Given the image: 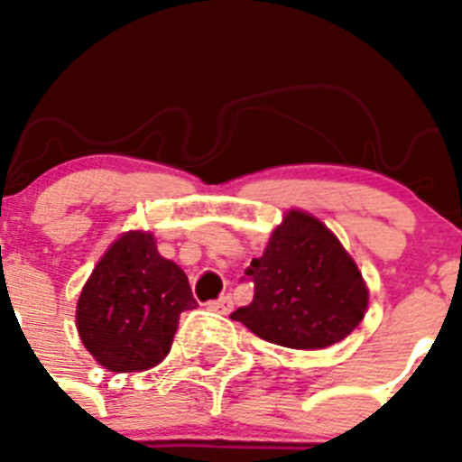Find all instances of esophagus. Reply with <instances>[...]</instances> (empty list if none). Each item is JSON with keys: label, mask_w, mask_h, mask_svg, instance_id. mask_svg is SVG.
Here are the masks:
<instances>
[{"label": "esophagus", "mask_w": 462, "mask_h": 462, "mask_svg": "<svg viewBox=\"0 0 462 462\" xmlns=\"http://www.w3.org/2000/svg\"><path fill=\"white\" fill-rule=\"evenodd\" d=\"M208 309H211L213 313H218V316H230V313H232V296L230 294L220 296L218 301L208 303Z\"/></svg>", "instance_id": "1"}]
</instances>
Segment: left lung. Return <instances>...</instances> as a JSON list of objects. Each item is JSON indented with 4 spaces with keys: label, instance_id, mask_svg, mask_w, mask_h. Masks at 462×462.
<instances>
[{
    "label": "left lung",
    "instance_id": "1",
    "mask_svg": "<svg viewBox=\"0 0 462 462\" xmlns=\"http://www.w3.org/2000/svg\"><path fill=\"white\" fill-rule=\"evenodd\" d=\"M246 277L254 301L235 310L232 320L270 344L303 351L332 346L365 316L361 270L328 225L303 211L284 216Z\"/></svg>",
    "mask_w": 462,
    "mask_h": 462
}]
</instances>
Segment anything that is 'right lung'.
<instances>
[{
  "mask_svg": "<svg viewBox=\"0 0 462 462\" xmlns=\"http://www.w3.org/2000/svg\"><path fill=\"white\" fill-rule=\"evenodd\" d=\"M194 306L189 280L161 256L152 232H125L82 287L75 322L95 361L137 373L166 358L180 313Z\"/></svg>",
  "mask_w": 462,
  "mask_h": 462,
  "instance_id": "right-lung-1",
  "label": "right lung"
}]
</instances>
